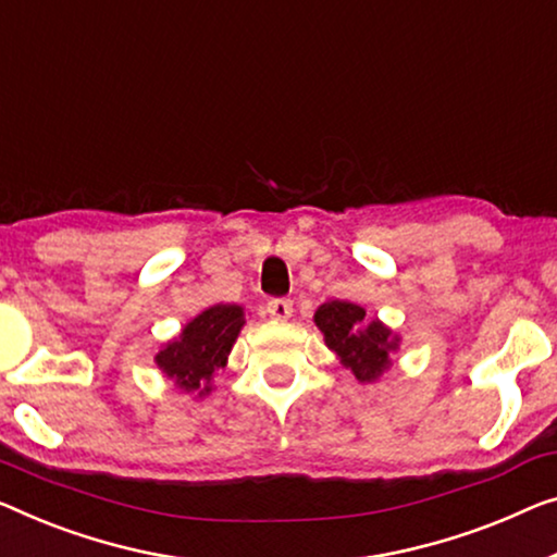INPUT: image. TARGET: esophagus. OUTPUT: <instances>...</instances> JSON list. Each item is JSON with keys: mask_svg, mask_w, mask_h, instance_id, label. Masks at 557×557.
Wrapping results in <instances>:
<instances>
[{"mask_svg": "<svg viewBox=\"0 0 557 557\" xmlns=\"http://www.w3.org/2000/svg\"><path fill=\"white\" fill-rule=\"evenodd\" d=\"M293 310H295L293 300H282V297H277V300L268 302V314L275 320H287L289 314H293Z\"/></svg>", "mask_w": 557, "mask_h": 557, "instance_id": "34e87169", "label": "esophagus"}]
</instances>
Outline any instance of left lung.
Here are the masks:
<instances>
[{
	"mask_svg": "<svg viewBox=\"0 0 557 557\" xmlns=\"http://www.w3.org/2000/svg\"><path fill=\"white\" fill-rule=\"evenodd\" d=\"M314 325L325 345L360 383H375L389 370L400 337L380 320L364 318V307L347 300H330L318 307Z\"/></svg>",
	"mask_w": 557,
	"mask_h": 557,
	"instance_id": "obj_1",
	"label": "left lung"
}]
</instances>
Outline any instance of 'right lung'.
<instances>
[{"mask_svg":"<svg viewBox=\"0 0 557 557\" xmlns=\"http://www.w3.org/2000/svg\"><path fill=\"white\" fill-rule=\"evenodd\" d=\"M243 325L245 310L239 305L207 307L182 327L180 337L170 339L154 355L157 368L185 393L210 395L214 372L227 364V355Z\"/></svg>","mask_w":557,"mask_h":557,"instance_id":"1","label":"right lung"}]
</instances>
